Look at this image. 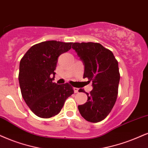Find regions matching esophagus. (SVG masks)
Returning <instances> with one entry per match:
<instances>
[{
    "label": "esophagus",
    "mask_w": 148,
    "mask_h": 148,
    "mask_svg": "<svg viewBox=\"0 0 148 148\" xmlns=\"http://www.w3.org/2000/svg\"><path fill=\"white\" fill-rule=\"evenodd\" d=\"M73 88L75 93H77V92H79V88H75V87H73Z\"/></svg>",
    "instance_id": "1"
}]
</instances>
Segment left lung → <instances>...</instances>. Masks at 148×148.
<instances>
[{"instance_id":"left-lung-1","label":"left lung","mask_w":148,"mask_h":148,"mask_svg":"<svg viewBox=\"0 0 148 148\" xmlns=\"http://www.w3.org/2000/svg\"><path fill=\"white\" fill-rule=\"evenodd\" d=\"M72 48L84 66V77L92 82V90L90 94L86 92L88 100L78 106V110L86 121L97 123L108 115L117 98L118 62L111 51L99 43L75 42Z\"/></svg>"}]
</instances>
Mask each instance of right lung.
<instances>
[{"instance_id":"1","label":"right lung","mask_w":148,"mask_h":148,"mask_svg":"<svg viewBox=\"0 0 148 148\" xmlns=\"http://www.w3.org/2000/svg\"><path fill=\"white\" fill-rule=\"evenodd\" d=\"M73 42L50 40L32 46L20 62L19 80L22 96L36 115L50 118L58 114L66 99L73 94L69 83L53 82L58 58L71 49Z\"/></svg>"}]
</instances>
